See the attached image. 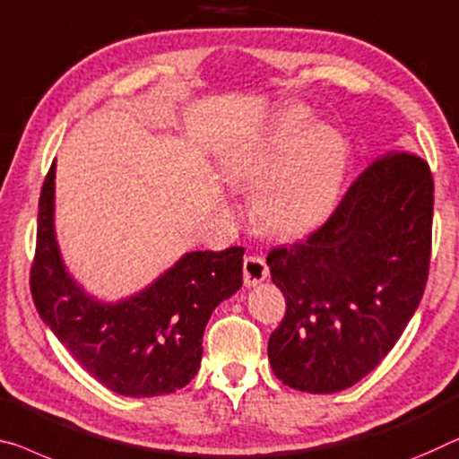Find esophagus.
I'll use <instances>...</instances> for the list:
<instances>
[{
  "mask_svg": "<svg viewBox=\"0 0 459 459\" xmlns=\"http://www.w3.org/2000/svg\"><path fill=\"white\" fill-rule=\"evenodd\" d=\"M269 277V266H266L264 258L260 256H246L244 258V285L256 287L258 283Z\"/></svg>",
  "mask_w": 459,
  "mask_h": 459,
  "instance_id": "1",
  "label": "esophagus"
}]
</instances>
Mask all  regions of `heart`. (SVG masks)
I'll return each mask as SVG.
<instances>
[{"instance_id": "b5f03b06", "label": "heart", "mask_w": 459, "mask_h": 459, "mask_svg": "<svg viewBox=\"0 0 459 459\" xmlns=\"http://www.w3.org/2000/svg\"><path fill=\"white\" fill-rule=\"evenodd\" d=\"M312 121L306 107L291 104L274 117L263 139L238 147L223 161L225 178L234 185L254 182L267 172L254 193L252 211L254 220L269 234L306 231L330 207L342 182L347 143L334 126L316 123L309 127Z\"/></svg>"}]
</instances>
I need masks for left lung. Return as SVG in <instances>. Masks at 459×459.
Returning <instances> with one entry per match:
<instances>
[{
    "label": "left lung",
    "instance_id": "8db88e82",
    "mask_svg": "<svg viewBox=\"0 0 459 459\" xmlns=\"http://www.w3.org/2000/svg\"><path fill=\"white\" fill-rule=\"evenodd\" d=\"M433 190L425 160L387 152L306 242L271 250L266 264L287 312L269 338V361L285 385L347 390L398 342L425 293Z\"/></svg>",
    "mask_w": 459,
    "mask_h": 459
}]
</instances>
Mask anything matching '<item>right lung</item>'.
Here are the masks:
<instances>
[{
    "label": "right lung",
    "mask_w": 459,
    "mask_h": 459,
    "mask_svg": "<svg viewBox=\"0 0 459 459\" xmlns=\"http://www.w3.org/2000/svg\"><path fill=\"white\" fill-rule=\"evenodd\" d=\"M55 170L53 161L39 201L30 273L39 316L75 361L108 390L131 398L180 390L201 368L203 333L211 314L242 287L244 248L186 252L129 298H96L77 283L61 256Z\"/></svg>",
    "instance_id": "add662e5"
}]
</instances>
